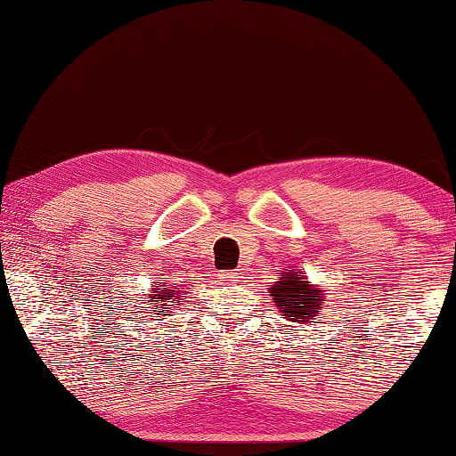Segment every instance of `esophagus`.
Wrapping results in <instances>:
<instances>
[{"instance_id":"34e87169","label":"esophagus","mask_w":456,"mask_h":456,"mask_svg":"<svg viewBox=\"0 0 456 456\" xmlns=\"http://www.w3.org/2000/svg\"><path fill=\"white\" fill-rule=\"evenodd\" d=\"M219 281H223V283H235L237 281V273L235 272H221L219 273Z\"/></svg>"}]
</instances>
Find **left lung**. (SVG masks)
Masks as SVG:
<instances>
[{"mask_svg":"<svg viewBox=\"0 0 456 456\" xmlns=\"http://www.w3.org/2000/svg\"><path fill=\"white\" fill-rule=\"evenodd\" d=\"M326 289L307 281L299 269H285L280 280L269 288V296L273 304L293 323H307L315 320V315L326 304Z\"/></svg>","mask_w":456,"mask_h":456,"instance_id":"left-lung-1","label":"left lung"}]
</instances>
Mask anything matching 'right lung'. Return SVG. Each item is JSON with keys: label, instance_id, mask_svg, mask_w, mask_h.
<instances>
[{"label": "right lung", "instance_id": "1", "mask_svg": "<svg viewBox=\"0 0 456 456\" xmlns=\"http://www.w3.org/2000/svg\"><path fill=\"white\" fill-rule=\"evenodd\" d=\"M167 277H159L154 285H151V291L144 293L142 304H146L151 307L149 312H152L157 318H167L171 315L173 307L179 305L181 299L187 297V291H183L176 285H167Z\"/></svg>", "mask_w": 456, "mask_h": 456}]
</instances>
